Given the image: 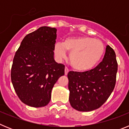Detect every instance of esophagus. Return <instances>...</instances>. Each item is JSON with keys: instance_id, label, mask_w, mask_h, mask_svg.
<instances>
[{"instance_id": "1", "label": "esophagus", "mask_w": 129, "mask_h": 129, "mask_svg": "<svg viewBox=\"0 0 129 129\" xmlns=\"http://www.w3.org/2000/svg\"><path fill=\"white\" fill-rule=\"evenodd\" d=\"M68 72H69V70H68V68H67V67H66V68H64V74H65L66 76H67V75L68 74Z\"/></svg>"}]
</instances>
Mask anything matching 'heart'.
<instances>
[{"label": "heart", "instance_id": "heart-1", "mask_svg": "<svg viewBox=\"0 0 129 129\" xmlns=\"http://www.w3.org/2000/svg\"><path fill=\"white\" fill-rule=\"evenodd\" d=\"M67 52L70 53L73 68L78 71H87L100 62L104 54L105 46L101 40L88 37H69L62 43L55 44L54 53L58 59H65Z\"/></svg>", "mask_w": 129, "mask_h": 129}]
</instances>
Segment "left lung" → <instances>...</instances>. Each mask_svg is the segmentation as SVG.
<instances>
[{"mask_svg":"<svg viewBox=\"0 0 129 129\" xmlns=\"http://www.w3.org/2000/svg\"><path fill=\"white\" fill-rule=\"evenodd\" d=\"M118 63L116 53L109 45L103 61L95 68L84 72H68L69 101L78 111L89 112L100 108L114 88Z\"/></svg>","mask_w":129,"mask_h":129,"instance_id":"1","label":"left lung"}]
</instances>
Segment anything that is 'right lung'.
I'll return each instance as SVG.
<instances>
[{
    "instance_id": "1",
    "label": "right lung",
    "mask_w": 129,
    "mask_h": 129,
    "mask_svg": "<svg viewBox=\"0 0 129 129\" xmlns=\"http://www.w3.org/2000/svg\"><path fill=\"white\" fill-rule=\"evenodd\" d=\"M57 29L42 26L28 34L13 58L11 82L21 101L32 107L47 105L53 86L64 74L54 59Z\"/></svg>"
}]
</instances>
